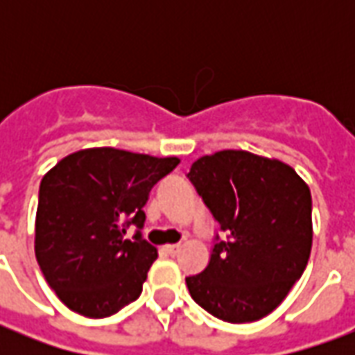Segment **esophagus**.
I'll use <instances>...</instances> for the list:
<instances>
[{"label":"esophagus","instance_id":"34e87169","mask_svg":"<svg viewBox=\"0 0 355 355\" xmlns=\"http://www.w3.org/2000/svg\"><path fill=\"white\" fill-rule=\"evenodd\" d=\"M165 251L169 254H177L180 251V245L178 243H171V245H165Z\"/></svg>","mask_w":355,"mask_h":355}]
</instances>
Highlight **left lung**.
I'll use <instances>...</instances> for the list:
<instances>
[{"label":"left lung","mask_w":355,"mask_h":355,"mask_svg":"<svg viewBox=\"0 0 355 355\" xmlns=\"http://www.w3.org/2000/svg\"><path fill=\"white\" fill-rule=\"evenodd\" d=\"M188 178L228 236L215 243L201 274L186 277L190 295L228 323L262 320L310 259V188L287 163L245 150L203 155Z\"/></svg>","instance_id":"left-lung-1"}]
</instances>
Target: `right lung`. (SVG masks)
<instances>
[{
  "instance_id": "1",
  "label": "right lung",
  "mask_w": 355,
  "mask_h": 355,
  "mask_svg": "<svg viewBox=\"0 0 355 355\" xmlns=\"http://www.w3.org/2000/svg\"><path fill=\"white\" fill-rule=\"evenodd\" d=\"M155 157L102 146L66 155L45 173L35 213V259L72 312L106 318L137 300L157 249L129 224H144L150 190L177 167Z\"/></svg>"
}]
</instances>
